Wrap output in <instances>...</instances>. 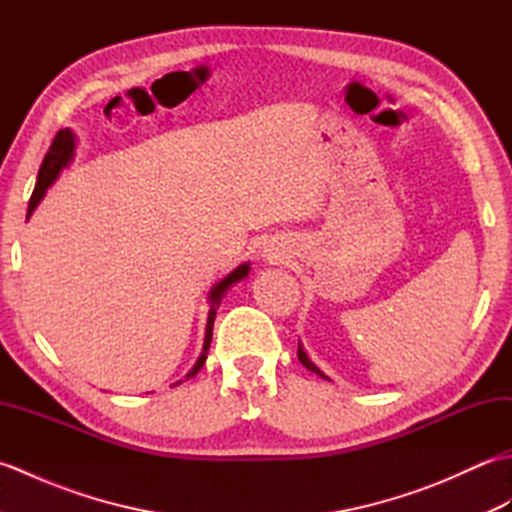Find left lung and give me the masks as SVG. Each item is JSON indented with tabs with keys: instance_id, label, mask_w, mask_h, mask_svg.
Returning a JSON list of instances; mask_svg holds the SVG:
<instances>
[{
	"instance_id": "left-lung-1",
	"label": "left lung",
	"mask_w": 512,
	"mask_h": 512,
	"mask_svg": "<svg viewBox=\"0 0 512 512\" xmlns=\"http://www.w3.org/2000/svg\"><path fill=\"white\" fill-rule=\"evenodd\" d=\"M297 354H299V361H301V363H303V365H306V367H308V369H310V372H314V374H319V376H321V378H325V376H323V374H321V369H319V367H317V365H314V363H312V361H310V358H308V356H306V352H303V350H301V347H299V352H297Z\"/></svg>"
}]
</instances>
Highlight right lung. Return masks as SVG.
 <instances>
[{
    "label": "right lung",
    "instance_id": "right-lung-1",
    "mask_svg": "<svg viewBox=\"0 0 512 512\" xmlns=\"http://www.w3.org/2000/svg\"><path fill=\"white\" fill-rule=\"evenodd\" d=\"M72 151H74V136H72V132L70 129H59L57 132V136H54V140H52V145H50V149H48V154H46V158H43V162H41V167H39V176H37V184H35V191H32V195H30V202H28V217H30V213L35 211V206L41 202V198H43V193L48 191V187L50 184L57 180V176H59V171L68 165L70 162V158H72ZM248 264H242L239 268H235L231 275L228 277H224L220 284L217 286H213V290H211V312H209V321H206V336H204V347H202V354H200V358L198 361H195V365H193V369L191 372L187 374V378H191V376H195L202 369V365H204V361H206V352H209V345H211V336H213V321H215V314H217V308H220V303H222V297H224V292L231 288L235 281H239V279H244L246 275H248ZM182 380H178L176 385H180Z\"/></svg>",
    "mask_w": 512,
    "mask_h": 512
}]
</instances>
